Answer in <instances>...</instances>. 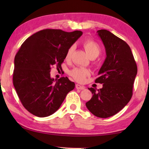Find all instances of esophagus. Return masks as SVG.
I'll list each match as a JSON object with an SVG mask.
<instances>
[{
	"mask_svg": "<svg viewBox=\"0 0 149 149\" xmlns=\"http://www.w3.org/2000/svg\"><path fill=\"white\" fill-rule=\"evenodd\" d=\"M75 88H76L77 89L84 90V89H85V87L84 86H81V85H80L79 84H76V85H75Z\"/></svg>",
	"mask_w": 149,
	"mask_h": 149,
	"instance_id": "obj_1",
	"label": "esophagus"
}]
</instances>
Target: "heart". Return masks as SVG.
Instances as JSON below:
<instances>
[{"label": "heart", "mask_w": 149, "mask_h": 149, "mask_svg": "<svg viewBox=\"0 0 149 149\" xmlns=\"http://www.w3.org/2000/svg\"><path fill=\"white\" fill-rule=\"evenodd\" d=\"M83 47H84L87 55L91 58H97L101 51L100 45L92 39H87L85 41L83 42ZM73 50H74L73 47H70L67 50L65 54V60H68L70 58ZM70 74L77 81L84 82L87 77L90 75V71L88 69L83 68H75L70 71Z\"/></svg>", "instance_id": "b5f03b06"}]
</instances>
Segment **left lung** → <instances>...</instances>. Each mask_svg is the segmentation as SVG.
Returning <instances> with one entry per match:
<instances>
[{"instance_id":"left-lung-1","label":"left lung","mask_w":149,"mask_h":149,"mask_svg":"<svg viewBox=\"0 0 149 149\" xmlns=\"http://www.w3.org/2000/svg\"><path fill=\"white\" fill-rule=\"evenodd\" d=\"M97 32L107 52L99 77L95 81L102 88H89L93 97L85 104L95 116L106 118L119 112L132 99L137 66L126 42L108 30Z\"/></svg>"}]
</instances>
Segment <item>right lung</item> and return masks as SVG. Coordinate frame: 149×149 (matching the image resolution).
Segmentation results:
<instances>
[{
    "label": "right lung",
    "instance_id": "right-lung-1",
    "mask_svg": "<svg viewBox=\"0 0 149 149\" xmlns=\"http://www.w3.org/2000/svg\"><path fill=\"white\" fill-rule=\"evenodd\" d=\"M83 34L81 31L45 29L28 37L15 56L13 84L24 108L40 118L58 109L75 84L67 77L54 82L52 67L61 68L67 50Z\"/></svg>",
    "mask_w": 149,
    "mask_h": 149
}]
</instances>
